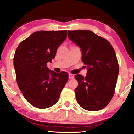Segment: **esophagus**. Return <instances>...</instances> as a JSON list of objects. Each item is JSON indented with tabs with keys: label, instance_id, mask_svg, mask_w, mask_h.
Wrapping results in <instances>:
<instances>
[{
	"label": "esophagus",
	"instance_id": "34e87169",
	"mask_svg": "<svg viewBox=\"0 0 134 134\" xmlns=\"http://www.w3.org/2000/svg\"><path fill=\"white\" fill-rule=\"evenodd\" d=\"M74 75H72V74H71L70 73L69 74V78L70 79H73L74 78Z\"/></svg>",
	"mask_w": 134,
	"mask_h": 134
}]
</instances>
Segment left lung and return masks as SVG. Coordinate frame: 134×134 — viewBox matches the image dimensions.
Listing matches in <instances>:
<instances>
[{
    "mask_svg": "<svg viewBox=\"0 0 134 134\" xmlns=\"http://www.w3.org/2000/svg\"><path fill=\"white\" fill-rule=\"evenodd\" d=\"M68 37L80 47L86 76L76 75L77 103L90 111L102 109L115 92L119 67L115 52L108 40L90 30L68 31Z\"/></svg>",
    "mask_w": 134,
    "mask_h": 134,
    "instance_id": "1",
    "label": "left lung"
}]
</instances>
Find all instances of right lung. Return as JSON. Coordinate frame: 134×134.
<instances>
[{"instance_id":"1","label":"right lung","mask_w":134,"mask_h":134,"mask_svg":"<svg viewBox=\"0 0 134 134\" xmlns=\"http://www.w3.org/2000/svg\"><path fill=\"white\" fill-rule=\"evenodd\" d=\"M66 37V30L38 31L16 49L14 65L18 86L26 100L37 108L55 104L68 80L67 72L57 73L47 67Z\"/></svg>"}]
</instances>
